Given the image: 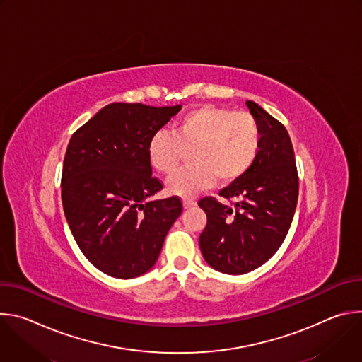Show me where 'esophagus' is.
Masks as SVG:
<instances>
[{
  "label": "esophagus",
  "mask_w": 362,
  "mask_h": 362,
  "mask_svg": "<svg viewBox=\"0 0 362 362\" xmlns=\"http://www.w3.org/2000/svg\"><path fill=\"white\" fill-rule=\"evenodd\" d=\"M194 204H196L194 199H185L183 200V208L185 209H189V208H192V206H194Z\"/></svg>",
  "instance_id": "34e87169"
}]
</instances>
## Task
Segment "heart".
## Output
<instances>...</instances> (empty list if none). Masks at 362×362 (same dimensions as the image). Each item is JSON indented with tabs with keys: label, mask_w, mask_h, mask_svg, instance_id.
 Listing matches in <instances>:
<instances>
[{
	"label": "heart",
	"mask_w": 362,
	"mask_h": 362,
	"mask_svg": "<svg viewBox=\"0 0 362 362\" xmlns=\"http://www.w3.org/2000/svg\"><path fill=\"white\" fill-rule=\"evenodd\" d=\"M261 127L247 112L204 105L185 113L173 133L160 130L147 144V159L159 173H173L190 153V168L175 173L168 192L192 197L214 185L215 177L229 185L243 177L261 150Z\"/></svg>",
	"instance_id": "1"
}]
</instances>
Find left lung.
I'll list each match as a JSON object with an SVG mask.
<instances>
[{
  "mask_svg": "<svg viewBox=\"0 0 362 362\" xmlns=\"http://www.w3.org/2000/svg\"><path fill=\"white\" fill-rule=\"evenodd\" d=\"M246 106L261 127V150L249 172L221 190L230 204L206 196L208 216L199 246L214 269L242 275L264 265L282 245L293 219L299 179L285 126L255 101Z\"/></svg>",
  "mask_w": 362,
  "mask_h": 362,
  "instance_id": "left-lung-1",
  "label": "left lung"
}]
</instances>
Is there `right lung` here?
<instances>
[{
	"mask_svg": "<svg viewBox=\"0 0 362 362\" xmlns=\"http://www.w3.org/2000/svg\"><path fill=\"white\" fill-rule=\"evenodd\" d=\"M180 109L112 103L77 129L67 146L66 219L87 259L113 278H136L156 264L183 211L177 196L146 200L163 189L151 176L148 140Z\"/></svg>",
	"mask_w": 362,
	"mask_h": 362,
	"instance_id": "add662e5",
	"label": "right lung"
}]
</instances>
